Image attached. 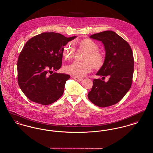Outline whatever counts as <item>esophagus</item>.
I'll return each mask as SVG.
<instances>
[{"mask_svg": "<svg viewBox=\"0 0 153 153\" xmlns=\"http://www.w3.org/2000/svg\"><path fill=\"white\" fill-rule=\"evenodd\" d=\"M72 77L73 79H74V80H76L77 81H82L83 80V79L81 78V77H74V76H72Z\"/></svg>", "mask_w": 153, "mask_h": 153, "instance_id": "34e87169", "label": "esophagus"}]
</instances>
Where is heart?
Here are the masks:
<instances>
[{
	"label": "heart",
	"instance_id": "b5f03b06",
	"mask_svg": "<svg viewBox=\"0 0 153 153\" xmlns=\"http://www.w3.org/2000/svg\"><path fill=\"white\" fill-rule=\"evenodd\" d=\"M76 45L87 54L84 56L83 62L74 61L65 66V72L77 77H82L91 72L92 68L95 69H100L104 65L105 58L99 50V45L94 40L85 38L74 43ZM75 50L71 43L63 47L62 54L66 60L72 59L74 57Z\"/></svg>",
	"mask_w": 153,
	"mask_h": 153
}]
</instances>
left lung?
<instances>
[{
	"mask_svg": "<svg viewBox=\"0 0 153 153\" xmlns=\"http://www.w3.org/2000/svg\"><path fill=\"white\" fill-rule=\"evenodd\" d=\"M90 37L104 45L105 61L97 75L104 79L108 76V80L94 79L88 98L99 108L110 106L123 99L131 87L134 69L132 50L126 41L111 30L95 33Z\"/></svg>",
	"mask_w": 153,
	"mask_h": 153,
	"instance_id": "8db88e82",
	"label": "left lung"
}]
</instances>
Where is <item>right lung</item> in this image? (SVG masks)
Wrapping results in <instances>:
<instances>
[{
    "mask_svg": "<svg viewBox=\"0 0 153 153\" xmlns=\"http://www.w3.org/2000/svg\"><path fill=\"white\" fill-rule=\"evenodd\" d=\"M76 37L45 32L26 43L18 57L17 71L18 85L28 99L47 105L61 97L70 76L54 72L62 66L63 46Z\"/></svg>",
    "mask_w": 153,
    "mask_h": 153,
    "instance_id": "add662e5",
    "label": "right lung"
}]
</instances>
